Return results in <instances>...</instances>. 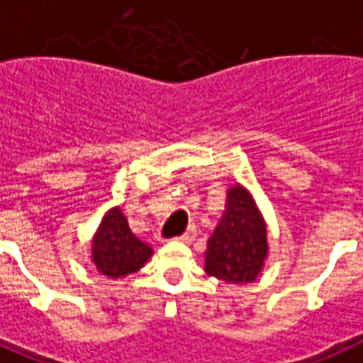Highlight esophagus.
Wrapping results in <instances>:
<instances>
[{
    "instance_id": "1",
    "label": "esophagus",
    "mask_w": 363,
    "mask_h": 363,
    "mask_svg": "<svg viewBox=\"0 0 363 363\" xmlns=\"http://www.w3.org/2000/svg\"><path fill=\"white\" fill-rule=\"evenodd\" d=\"M178 241H182V242H191L194 239V230L191 228V230H187V232L185 233H182V235H178Z\"/></svg>"
}]
</instances>
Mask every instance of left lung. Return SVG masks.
Returning <instances> with one entry per match:
<instances>
[{"label":"left lung","mask_w":363,"mask_h":363,"mask_svg":"<svg viewBox=\"0 0 363 363\" xmlns=\"http://www.w3.org/2000/svg\"><path fill=\"white\" fill-rule=\"evenodd\" d=\"M267 226L248 191H228L226 211L206 250V272L228 284L254 282L267 257Z\"/></svg>","instance_id":"1"}]
</instances>
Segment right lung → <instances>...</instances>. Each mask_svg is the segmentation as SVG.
<instances>
[{"mask_svg": "<svg viewBox=\"0 0 363 363\" xmlns=\"http://www.w3.org/2000/svg\"><path fill=\"white\" fill-rule=\"evenodd\" d=\"M150 256L152 248L135 238L121 209H109L92 239L94 267L106 277L121 278L139 271Z\"/></svg>", "mask_w": 363, "mask_h": 363, "instance_id": "obj_1", "label": "right lung"}]
</instances>
